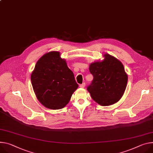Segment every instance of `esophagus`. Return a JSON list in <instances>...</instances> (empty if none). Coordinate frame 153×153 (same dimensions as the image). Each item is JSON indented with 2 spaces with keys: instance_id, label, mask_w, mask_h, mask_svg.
Returning <instances> with one entry per match:
<instances>
[{
  "instance_id": "obj_1",
  "label": "esophagus",
  "mask_w": 153,
  "mask_h": 153,
  "mask_svg": "<svg viewBox=\"0 0 153 153\" xmlns=\"http://www.w3.org/2000/svg\"><path fill=\"white\" fill-rule=\"evenodd\" d=\"M79 87H80V88H84V87H85V83H83V84H80Z\"/></svg>"
}]
</instances>
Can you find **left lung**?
<instances>
[{
	"mask_svg": "<svg viewBox=\"0 0 153 153\" xmlns=\"http://www.w3.org/2000/svg\"><path fill=\"white\" fill-rule=\"evenodd\" d=\"M104 57L103 61L90 65L93 79L87 89L94 101L107 106L121 98L126 88L128 75L120 61L109 54H105Z\"/></svg>",
	"mask_w": 153,
	"mask_h": 153,
	"instance_id": "8db88e82",
	"label": "left lung"
}]
</instances>
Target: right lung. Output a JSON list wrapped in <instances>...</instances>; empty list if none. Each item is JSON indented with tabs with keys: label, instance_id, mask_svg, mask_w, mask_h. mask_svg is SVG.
Instances as JSON below:
<instances>
[{
	"label": "right lung",
	"instance_id": "obj_1",
	"mask_svg": "<svg viewBox=\"0 0 153 153\" xmlns=\"http://www.w3.org/2000/svg\"><path fill=\"white\" fill-rule=\"evenodd\" d=\"M31 82L38 101L53 110L63 108L79 87L74 73L56 51L47 53L38 60Z\"/></svg>",
	"mask_w": 153,
	"mask_h": 153
}]
</instances>
